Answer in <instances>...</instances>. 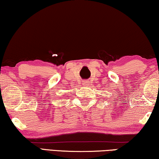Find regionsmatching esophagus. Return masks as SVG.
Here are the masks:
<instances>
[{
    "mask_svg": "<svg viewBox=\"0 0 159 159\" xmlns=\"http://www.w3.org/2000/svg\"><path fill=\"white\" fill-rule=\"evenodd\" d=\"M83 84H84L85 86H87V85H89V81H87V80H85V81L83 82Z\"/></svg>",
    "mask_w": 159,
    "mask_h": 159,
    "instance_id": "1",
    "label": "esophagus"
}]
</instances>
